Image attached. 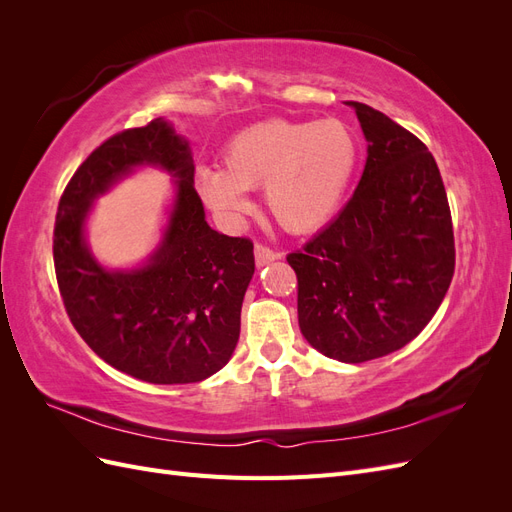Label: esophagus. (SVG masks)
I'll use <instances>...</instances> for the list:
<instances>
[{"label": "esophagus", "mask_w": 512, "mask_h": 512, "mask_svg": "<svg viewBox=\"0 0 512 512\" xmlns=\"http://www.w3.org/2000/svg\"><path fill=\"white\" fill-rule=\"evenodd\" d=\"M254 258H256V267H265V265H269V262L282 258V256L273 252L271 247H267V245H256L254 247Z\"/></svg>", "instance_id": "1"}]
</instances>
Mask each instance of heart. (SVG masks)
Returning a JSON list of instances; mask_svg holds the SVG:
<instances>
[{"instance_id": "obj_1", "label": "heart", "mask_w": 512, "mask_h": 512, "mask_svg": "<svg viewBox=\"0 0 512 512\" xmlns=\"http://www.w3.org/2000/svg\"><path fill=\"white\" fill-rule=\"evenodd\" d=\"M356 164L359 143L344 121L267 119L232 136L224 147V168L198 166L194 183L200 198L226 218L245 213V190L262 185L275 224L305 235L342 207Z\"/></svg>"}]
</instances>
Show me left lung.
<instances>
[{
  "label": "left lung",
  "mask_w": 512,
  "mask_h": 512,
  "mask_svg": "<svg viewBox=\"0 0 512 512\" xmlns=\"http://www.w3.org/2000/svg\"><path fill=\"white\" fill-rule=\"evenodd\" d=\"M367 162L348 205L303 250L299 327L318 352L365 363L404 348L438 312L455 271L453 220L429 149L361 102Z\"/></svg>",
  "instance_id": "1"
}]
</instances>
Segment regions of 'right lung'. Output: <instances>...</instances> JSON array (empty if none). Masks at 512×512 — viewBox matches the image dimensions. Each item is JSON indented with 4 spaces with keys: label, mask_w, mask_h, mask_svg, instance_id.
<instances>
[{
    "label": "right lung",
    "mask_w": 512,
    "mask_h": 512,
    "mask_svg": "<svg viewBox=\"0 0 512 512\" xmlns=\"http://www.w3.org/2000/svg\"><path fill=\"white\" fill-rule=\"evenodd\" d=\"M138 165L176 179L163 241L145 266L106 270L84 239L93 200ZM53 260L70 322L102 361L151 384L200 382L239 342L254 243L213 230L194 190L190 143L158 117L104 141L61 194Z\"/></svg>",
    "instance_id": "obj_1"
}]
</instances>
